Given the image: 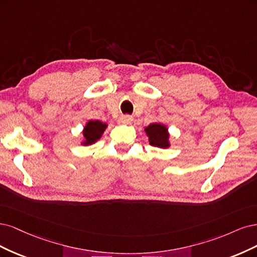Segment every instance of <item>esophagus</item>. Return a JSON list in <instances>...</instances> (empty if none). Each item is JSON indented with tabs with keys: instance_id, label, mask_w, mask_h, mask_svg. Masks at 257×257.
I'll use <instances>...</instances> for the list:
<instances>
[{
	"instance_id": "1",
	"label": "esophagus",
	"mask_w": 257,
	"mask_h": 257,
	"mask_svg": "<svg viewBox=\"0 0 257 257\" xmlns=\"http://www.w3.org/2000/svg\"><path fill=\"white\" fill-rule=\"evenodd\" d=\"M132 116L131 115H121V116L119 117V122L121 123H129L132 121Z\"/></svg>"
}]
</instances>
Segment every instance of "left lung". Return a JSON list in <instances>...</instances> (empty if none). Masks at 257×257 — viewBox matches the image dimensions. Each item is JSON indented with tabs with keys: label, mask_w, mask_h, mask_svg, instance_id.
<instances>
[{
	"label": "left lung",
	"mask_w": 257,
	"mask_h": 257,
	"mask_svg": "<svg viewBox=\"0 0 257 257\" xmlns=\"http://www.w3.org/2000/svg\"><path fill=\"white\" fill-rule=\"evenodd\" d=\"M147 136L150 137V144L161 148L169 147V134L168 129L161 123H151L145 128Z\"/></svg>",
	"instance_id": "1"
}]
</instances>
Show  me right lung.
Wrapping results in <instances>:
<instances>
[{
	"label": "right lung",
	"instance_id": "right-lung-1",
	"mask_svg": "<svg viewBox=\"0 0 257 257\" xmlns=\"http://www.w3.org/2000/svg\"><path fill=\"white\" fill-rule=\"evenodd\" d=\"M106 125L99 120H89L83 131V136L85 138V142L84 145L88 144H93L95 143L97 140L100 139L101 135L103 134V131L105 129Z\"/></svg>",
	"mask_w": 257,
	"mask_h": 257
}]
</instances>
